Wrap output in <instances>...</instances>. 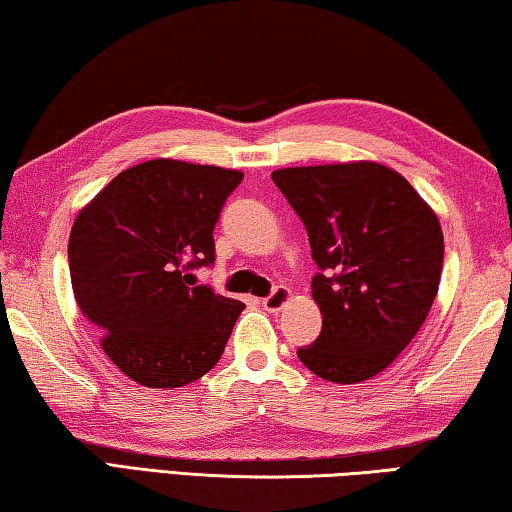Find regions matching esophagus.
<instances>
[{
    "mask_svg": "<svg viewBox=\"0 0 512 512\" xmlns=\"http://www.w3.org/2000/svg\"><path fill=\"white\" fill-rule=\"evenodd\" d=\"M288 300H290V290H288V288H283V286H279V288H274L270 295L263 297L261 304H263V309H265V311L277 313V311H281V306L286 304Z\"/></svg>",
    "mask_w": 512,
    "mask_h": 512,
    "instance_id": "obj_1",
    "label": "esophagus"
}]
</instances>
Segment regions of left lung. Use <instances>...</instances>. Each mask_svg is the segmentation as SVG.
Masks as SVG:
<instances>
[{
  "label": "left lung",
  "mask_w": 512,
  "mask_h": 512,
  "mask_svg": "<svg viewBox=\"0 0 512 512\" xmlns=\"http://www.w3.org/2000/svg\"><path fill=\"white\" fill-rule=\"evenodd\" d=\"M309 233L320 336L297 350L322 380L364 382L419 332L444 265L437 215L377 162L290 167L272 174Z\"/></svg>",
  "instance_id": "left-lung-1"
}]
</instances>
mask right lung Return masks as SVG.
<instances>
[{"label":"right lung","instance_id":"obj_1","mask_svg":"<svg viewBox=\"0 0 512 512\" xmlns=\"http://www.w3.org/2000/svg\"><path fill=\"white\" fill-rule=\"evenodd\" d=\"M240 171L178 160L125 169L77 215L73 293L105 355L151 389L185 387L226 348L245 304L196 286L215 263V224Z\"/></svg>","mask_w":512,"mask_h":512}]
</instances>
